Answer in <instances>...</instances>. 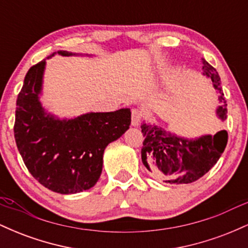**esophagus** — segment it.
<instances>
[{
	"instance_id": "obj_1",
	"label": "esophagus",
	"mask_w": 248,
	"mask_h": 248,
	"mask_svg": "<svg viewBox=\"0 0 248 248\" xmlns=\"http://www.w3.org/2000/svg\"><path fill=\"white\" fill-rule=\"evenodd\" d=\"M142 119V112L138 108H134L132 110V124L133 126L138 127L140 124Z\"/></svg>"
}]
</instances>
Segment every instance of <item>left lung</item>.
I'll return each instance as SVG.
<instances>
[{
	"label": "left lung",
	"instance_id": "1",
	"mask_svg": "<svg viewBox=\"0 0 248 248\" xmlns=\"http://www.w3.org/2000/svg\"><path fill=\"white\" fill-rule=\"evenodd\" d=\"M202 62L203 75L211 79L213 87L219 93L220 106L217 108V115L225 120L227 105L220 87V78L215 67L205 59ZM141 128L144 138L141 157L144 167L152 172L153 177L170 184L192 183L203 177L217 163L229 138L226 130L187 140L155 124H143Z\"/></svg>",
	"mask_w": 248,
	"mask_h": 248
}]
</instances>
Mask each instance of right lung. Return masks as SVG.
<instances>
[{
  "instance_id": "add662e5",
  "label": "right lung",
  "mask_w": 248,
  "mask_h": 248,
  "mask_svg": "<svg viewBox=\"0 0 248 248\" xmlns=\"http://www.w3.org/2000/svg\"><path fill=\"white\" fill-rule=\"evenodd\" d=\"M44 69L45 59L30 67L17 96V148L29 172L51 191L69 195L88 190L101 175L105 148L129 128L130 109L86 113L69 120L55 118L39 101Z\"/></svg>"
}]
</instances>
